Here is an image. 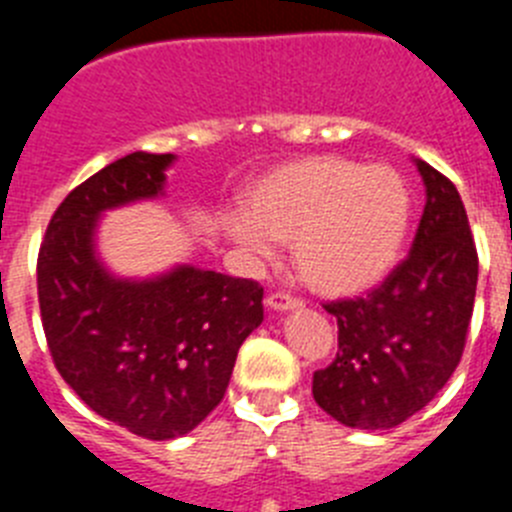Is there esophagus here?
<instances>
[{
    "instance_id": "1",
    "label": "esophagus",
    "mask_w": 512,
    "mask_h": 512,
    "mask_svg": "<svg viewBox=\"0 0 512 512\" xmlns=\"http://www.w3.org/2000/svg\"><path fill=\"white\" fill-rule=\"evenodd\" d=\"M266 307H271V310H277V312H287V310H297V307H302V300L292 297L289 292H274V295L266 297Z\"/></svg>"
}]
</instances>
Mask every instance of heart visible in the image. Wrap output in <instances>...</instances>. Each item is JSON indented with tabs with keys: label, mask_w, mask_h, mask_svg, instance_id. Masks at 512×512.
Here are the masks:
<instances>
[{
	"label": "heart",
	"mask_w": 512,
	"mask_h": 512,
	"mask_svg": "<svg viewBox=\"0 0 512 512\" xmlns=\"http://www.w3.org/2000/svg\"><path fill=\"white\" fill-rule=\"evenodd\" d=\"M413 217L405 176L341 156H307L271 169L228 217L235 241L269 253L292 243L302 282L323 295H356L395 269Z\"/></svg>",
	"instance_id": "1"
}]
</instances>
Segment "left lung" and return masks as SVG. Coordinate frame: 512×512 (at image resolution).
<instances>
[{
  "label": "left lung",
  "instance_id": "obj_1",
  "mask_svg": "<svg viewBox=\"0 0 512 512\" xmlns=\"http://www.w3.org/2000/svg\"><path fill=\"white\" fill-rule=\"evenodd\" d=\"M425 207L408 259L356 300L328 302L338 354L312 377V397L348 428L387 431L423 410L467 346L477 246L451 179L418 161Z\"/></svg>",
  "mask_w": 512,
  "mask_h": 512
}]
</instances>
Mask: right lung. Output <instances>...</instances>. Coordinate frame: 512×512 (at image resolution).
Here are the masks:
<instances>
[{
    "instance_id": "add662e5",
    "label": "right lung",
    "mask_w": 512,
    "mask_h": 512,
    "mask_svg": "<svg viewBox=\"0 0 512 512\" xmlns=\"http://www.w3.org/2000/svg\"><path fill=\"white\" fill-rule=\"evenodd\" d=\"M171 161L135 151L89 176L53 212L38 253L58 374L94 413L151 441L184 436L220 405L238 348L264 320L253 279L179 266L128 282L94 256L99 212L161 194Z\"/></svg>"
}]
</instances>
